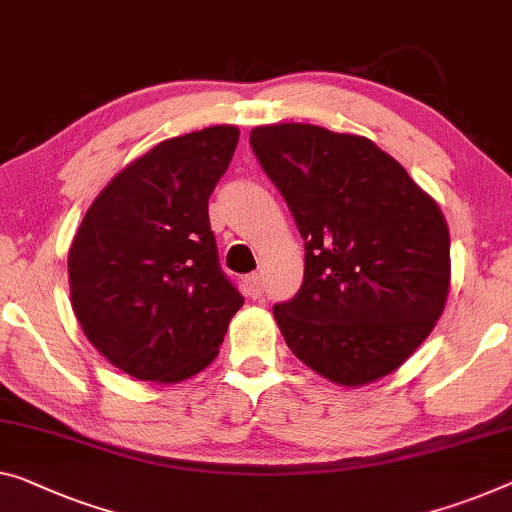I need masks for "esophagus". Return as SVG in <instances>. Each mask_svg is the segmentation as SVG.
<instances>
[{"label":"esophagus","instance_id":"obj_1","mask_svg":"<svg viewBox=\"0 0 512 512\" xmlns=\"http://www.w3.org/2000/svg\"><path fill=\"white\" fill-rule=\"evenodd\" d=\"M264 294V282H262V276H250L246 278V296H250V299H259V296Z\"/></svg>","mask_w":512,"mask_h":512}]
</instances>
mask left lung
Segmentation results:
<instances>
[{"label":"left lung","mask_w":512,"mask_h":512,"mask_svg":"<svg viewBox=\"0 0 512 512\" xmlns=\"http://www.w3.org/2000/svg\"><path fill=\"white\" fill-rule=\"evenodd\" d=\"M305 241L292 301L273 305L292 354L338 386L391 375L446 308L451 234L439 204L368 137L312 124L250 131Z\"/></svg>","instance_id":"8db88e82"}]
</instances>
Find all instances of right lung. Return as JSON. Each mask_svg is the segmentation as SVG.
Wrapping results in <instances>:
<instances>
[{"mask_svg": "<svg viewBox=\"0 0 512 512\" xmlns=\"http://www.w3.org/2000/svg\"><path fill=\"white\" fill-rule=\"evenodd\" d=\"M236 142L239 128L223 124L156 144L98 193L73 236V312L126 375L156 384L197 375L243 305L209 225Z\"/></svg>", "mask_w": 512, "mask_h": 512, "instance_id": "right-lung-1", "label": "right lung"}]
</instances>
